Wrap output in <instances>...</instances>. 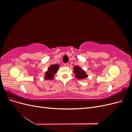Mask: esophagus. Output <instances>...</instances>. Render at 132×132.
Here are the masks:
<instances>
[{
	"label": "esophagus",
	"mask_w": 132,
	"mask_h": 132,
	"mask_svg": "<svg viewBox=\"0 0 132 132\" xmlns=\"http://www.w3.org/2000/svg\"><path fill=\"white\" fill-rule=\"evenodd\" d=\"M64 66H65V67H68V66H69L68 63H65V64H64Z\"/></svg>",
	"instance_id": "esophagus-1"
}]
</instances>
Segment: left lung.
I'll return each instance as SVG.
<instances>
[{
  "instance_id": "left-lung-1",
  "label": "left lung",
  "mask_w": 132,
  "mask_h": 132,
  "mask_svg": "<svg viewBox=\"0 0 132 132\" xmlns=\"http://www.w3.org/2000/svg\"><path fill=\"white\" fill-rule=\"evenodd\" d=\"M74 73L75 74V77L79 79H83L87 77V75H86L85 71L78 65L74 67Z\"/></svg>"
}]
</instances>
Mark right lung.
<instances>
[{"label":"right lung","mask_w":132,"mask_h":132,"mask_svg":"<svg viewBox=\"0 0 132 132\" xmlns=\"http://www.w3.org/2000/svg\"><path fill=\"white\" fill-rule=\"evenodd\" d=\"M59 68V65H51L48 68V71L45 73V79L47 80H52L53 79L54 75L56 74Z\"/></svg>","instance_id":"1"}]
</instances>
